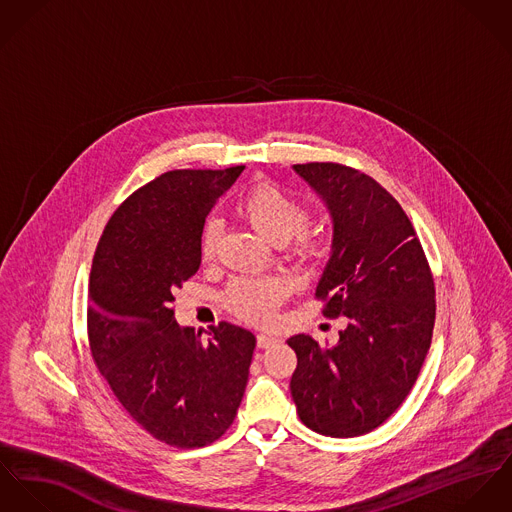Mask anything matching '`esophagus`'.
Segmentation results:
<instances>
[{
	"label": "esophagus",
	"mask_w": 512,
	"mask_h": 512,
	"mask_svg": "<svg viewBox=\"0 0 512 512\" xmlns=\"http://www.w3.org/2000/svg\"><path fill=\"white\" fill-rule=\"evenodd\" d=\"M275 343H279V340H277L275 336H269V334H259V336H257V345H259L261 349H269V347H273Z\"/></svg>",
	"instance_id": "34e87169"
}]
</instances>
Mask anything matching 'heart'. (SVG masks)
<instances>
[{
  "instance_id": "1",
  "label": "heart",
  "mask_w": 512,
  "mask_h": 512,
  "mask_svg": "<svg viewBox=\"0 0 512 512\" xmlns=\"http://www.w3.org/2000/svg\"><path fill=\"white\" fill-rule=\"evenodd\" d=\"M237 214L271 243L292 240V255L298 261H316L324 251V237L306 228V206L273 182L255 184L237 202ZM218 247V228L208 224L200 239V257L210 261ZM286 296V283L277 277H239L228 290L229 310L253 324H267Z\"/></svg>"
}]
</instances>
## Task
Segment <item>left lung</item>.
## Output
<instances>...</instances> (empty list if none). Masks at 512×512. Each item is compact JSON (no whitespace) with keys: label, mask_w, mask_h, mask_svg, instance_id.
I'll return each instance as SVG.
<instances>
[{"label":"left lung","mask_w":512,"mask_h":512,"mask_svg":"<svg viewBox=\"0 0 512 512\" xmlns=\"http://www.w3.org/2000/svg\"><path fill=\"white\" fill-rule=\"evenodd\" d=\"M326 202L334 239L316 286L324 316L345 318L334 345L306 334L290 393L314 432L353 438L381 426L410 393L432 343L436 288L420 239L397 200L338 163L294 165Z\"/></svg>","instance_id":"1"}]
</instances>
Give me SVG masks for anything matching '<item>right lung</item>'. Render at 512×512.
I'll use <instances>...</instances> for the list:
<instances>
[{
    "label": "right lung",
    "mask_w": 512,
    "mask_h": 512,
    "mask_svg": "<svg viewBox=\"0 0 512 512\" xmlns=\"http://www.w3.org/2000/svg\"><path fill=\"white\" fill-rule=\"evenodd\" d=\"M243 169H182L147 182L115 210L92 261L94 363L127 414L174 448L222 438L249 379V330L220 322L202 338L172 310V292L200 269L206 216Z\"/></svg>",
    "instance_id": "add662e5"
}]
</instances>
